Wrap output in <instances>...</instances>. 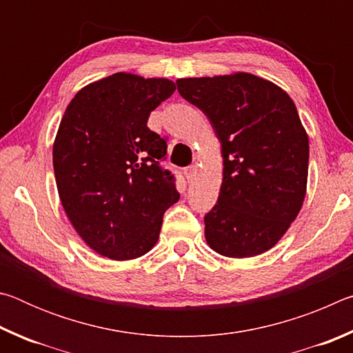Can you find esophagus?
I'll list each match as a JSON object with an SVG mask.
<instances>
[{"label": "esophagus", "mask_w": 353, "mask_h": 353, "mask_svg": "<svg viewBox=\"0 0 353 353\" xmlns=\"http://www.w3.org/2000/svg\"><path fill=\"white\" fill-rule=\"evenodd\" d=\"M183 174H185V177H187L188 182H193L194 179H196V176H198V168H196L194 165L193 166H187V168L183 170Z\"/></svg>", "instance_id": "1"}]
</instances>
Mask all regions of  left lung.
<instances>
[{
	"label": "left lung",
	"mask_w": 353,
	"mask_h": 353,
	"mask_svg": "<svg viewBox=\"0 0 353 353\" xmlns=\"http://www.w3.org/2000/svg\"><path fill=\"white\" fill-rule=\"evenodd\" d=\"M176 83L221 143L223 183L204 218L207 244L230 259L266 252L297 218L307 193L308 135L294 103L274 82L244 71Z\"/></svg>",
	"instance_id": "obj_1"
}]
</instances>
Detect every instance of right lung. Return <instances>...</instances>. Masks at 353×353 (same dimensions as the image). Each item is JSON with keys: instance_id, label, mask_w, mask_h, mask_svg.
Here are the masks:
<instances>
[{"instance_id": "obj_1", "label": "right lung", "mask_w": 353, "mask_h": 353, "mask_svg": "<svg viewBox=\"0 0 353 353\" xmlns=\"http://www.w3.org/2000/svg\"><path fill=\"white\" fill-rule=\"evenodd\" d=\"M174 90L165 77L121 71L81 88L59 124V198L83 243L110 260L149 252L166 208L179 201L174 177L160 166L166 141L146 124Z\"/></svg>"}]
</instances>
